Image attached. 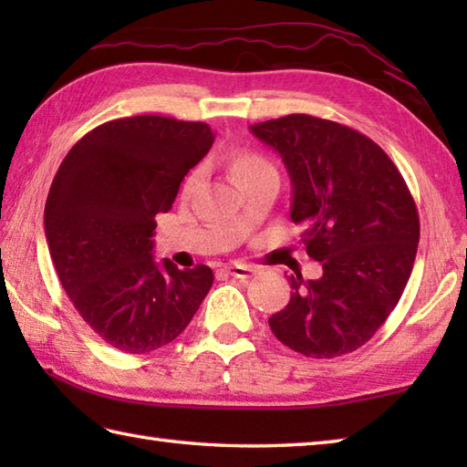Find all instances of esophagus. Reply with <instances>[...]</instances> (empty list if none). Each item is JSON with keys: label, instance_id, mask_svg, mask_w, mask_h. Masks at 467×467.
Instances as JSON below:
<instances>
[{"label": "esophagus", "instance_id": "esophagus-1", "mask_svg": "<svg viewBox=\"0 0 467 467\" xmlns=\"http://www.w3.org/2000/svg\"><path fill=\"white\" fill-rule=\"evenodd\" d=\"M226 273L234 276V279H249L251 275H254V269L249 265H231L226 266Z\"/></svg>", "mask_w": 467, "mask_h": 467}]
</instances>
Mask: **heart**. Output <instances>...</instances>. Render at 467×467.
Wrapping results in <instances>:
<instances>
[{
	"instance_id": "1",
	"label": "heart",
	"mask_w": 467,
	"mask_h": 467,
	"mask_svg": "<svg viewBox=\"0 0 467 467\" xmlns=\"http://www.w3.org/2000/svg\"><path fill=\"white\" fill-rule=\"evenodd\" d=\"M266 171H275L273 164L269 162V158L263 156L261 152L256 150H249V148H243V150H236L231 158V172L234 176L236 184H243L246 181H251V178L259 176ZM201 168H196L191 174L186 176V181L182 184V191L188 192L191 188L198 182V178H201Z\"/></svg>"
}]
</instances>
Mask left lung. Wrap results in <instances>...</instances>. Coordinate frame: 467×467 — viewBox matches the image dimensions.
Segmentation results:
<instances>
[{"label": "left lung", "instance_id": "8db88e82", "mask_svg": "<svg viewBox=\"0 0 467 467\" xmlns=\"http://www.w3.org/2000/svg\"><path fill=\"white\" fill-rule=\"evenodd\" d=\"M283 156L293 223L323 276H291V301L269 325L313 359L359 349L400 303L420 243V214L398 166L371 138L339 122L289 114L251 126Z\"/></svg>", "mask_w": 467, "mask_h": 467}]
</instances>
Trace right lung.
<instances>
[{
	"instance_id": "right-lung-1",
	"label": "right lung",
	"mask_w": 467,
	"mask_h": 467,
	"mask_svg": "<svg viewBox=\"0 0 467 467\" xmlns=\"http://www.w3.org/2000/svg\"><path fill=\"white\" fill-rule=\"evenodd\" d=\"M213 142L204 122L120 118L80 138L57 168L44 211L49 256L76 311L114 349L174 341L211 291V266H158L152 233Z\"/></svg>"
}]
</instances>
